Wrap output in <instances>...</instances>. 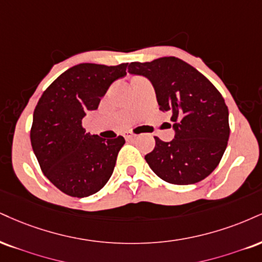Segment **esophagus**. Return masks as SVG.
<instances>
[{
  "label": "esophagus",
  "instance_id": "34e87169",
  "mask_svg": "<svg viewBox=\"0 0 262 262\" xmlns=\"http://www.w3.org/2000/svg\"><path fill=\"white\" fill-rule=\"evenodd\" d=\"M124 138L125 139H133V138H135V134L133 133V132H125L124 133Z\"/></svg>",
  "mask_w": 262,
  "mask_h": 262
}]
</instances>
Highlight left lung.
<instances>
[{
    "label": "left lung",
    "instance_id": "left-lung-1",
    "mask_svg": "<svg viewBox=\"0 0 262 262\" xmlns=\"http://www.w3.org/2000/svg\"><path fill=\"white\" fill-rule=\"evenodd\" d=\"M128 72L152 83L160 110L174 122V139L155 137V149L145 156L150 168L172 184L203 181L219 166L228 143V108L221 93L193 66L172 56L132 62Z\"/></svg>",
    "mask_w": 262,
    "mask_h": 262
}]
</instances>
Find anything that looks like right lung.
<instances>
[{
    "label": "right lung",
    "instance_id": "add662e5",
    "mask_svg": "<svg viewBox=\"0 0 262 262\" xmlns=\"http://www.w3.org/2000/svg\"><path fill=\"white\" fill-rule=\"evenodd\" d=\"M128 63H80L62 73L41 95L34 110L30 140L41 171L69 196L97 193L108 182L124 138L103 139L85 132L81 119L99 107Z\"/></svg>",
    "mask_w": 262,
    "mask_h": 262
}]
</instances>
